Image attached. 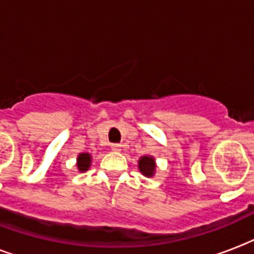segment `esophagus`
<instances>
[{"label": "esophagus", "instance_id": "1", "mask_svg": "<svg viewBox=\"0 0 254 254\" xmlns=\"http://www.w3.org/2000/svg\"><path fill=\"white\" fill-rule=\"evenodd\" d=\"M111 149H113V151H121L122 144H119V143H114V144H111Z\"/></svg>", "mask_w": 254, "mask_h": 254}]
</instances>
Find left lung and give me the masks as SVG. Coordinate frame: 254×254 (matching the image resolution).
<instances>
[{
	"instance_id": "8db88e82",
	"label": "left lung",
	"mask_w": 254,
	"mask_h": 254,
	"mask_svg": "<svg viewBox=\"0 0 254 254\" xmlns=\"http://www.w3.org/2000/svg\"><path fill=\"white\" fill-rule=\"evenodd\" d=\"M139 170L145 176H152L155 172V160L152 156H143L139 160Z\"/></svg>"
}]
</instances>
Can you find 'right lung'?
Wrapping results in <instances>:
<instances>
[{
    "mask_svg": "<svg viewBox=\"0 0 254 254\" xmlns=\"http://www.w3.org/2000/svg\"><path fill=\"white\" fill-rule=\"evenodd\" d=\"M90 162H91V156L88 154H80L78 156V170L80 172H83L90 167Z\"/></svg>",
    "mask_w": 254,
    "mask_h": 254,
    "instance_id": "add662e5",
    "label": "right lung"
}]
</instances>
